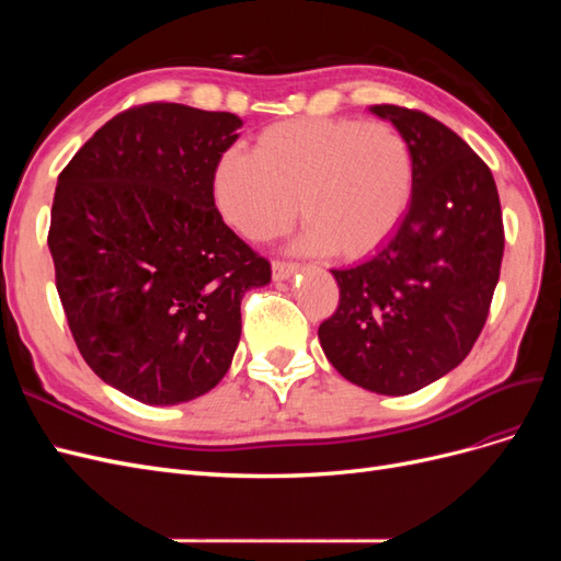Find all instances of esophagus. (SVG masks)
I'll return each mask as SVG.
<instances>
[{
  "instance_id": "obj_1",
  "label": "esophagus",
  "mask_w": 561,
  "mask_h": 561,
  "mask_svg": "<svg viewBox=\"0 0 561 561\" xmlns=\"http://www.w3.org/2000/svg\"><path fill=\"white\" fill-rule=\"evenodd\" d=\"M297 268L299 266L293 262H274V266H271V274H274V280H287L297 274Z\"/></svg>"
}]
</instances>
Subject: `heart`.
Segmentation results:
<instances>
[{"instance_id":"b5f03b06","label":"heart","mask_w":561,"mask_h":561,"mask_svg":"<svg viewBox=\"0 0 561 561\" xmlns=\"http://www.w3.org/2000/svg\"><path fill=\"white\" fill-rule=\"evenodd\" d=\"M213 194L225 222L248 241L264 243L290 229L299 203L304 250L360 257L410 208L414 154L383 122L287 118L266 126L250 154H222Z\"/></svg>"}]
</instances>
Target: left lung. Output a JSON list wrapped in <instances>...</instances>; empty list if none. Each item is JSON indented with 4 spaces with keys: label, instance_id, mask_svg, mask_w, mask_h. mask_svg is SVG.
Returning <instances> with one entry per match:
<instances>
[{
    "label": "left lung",
    "instance_id": "obj_1",
    "mask_svg": "<svg viewBox=\"0 0 561 561\" xmlns=\"http://www.w3.org/2000/svg\"><path fill=\"white\" fill-rule=\"evenodd\" d=\"M412 147L414 194L371 257L332 268L339 307L318 328L332 367L371 393L407 396L461 365L484 328L503 260L489 165L437 118L371 105Z\"/></svg>",
    "mask_w": 561,
    "mask_h": 561
}]
</instances>
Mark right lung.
<instances>
[{
  "instance_id": "add662e5",
  "label": "right lung",
  "mask_w": 561,
  "mask_h": 561,
  "mask_svg": "<svg viewBox=\"0 0 561 561\" xmlns=\"http://www.w3.org/2000/svg\"><path fill=\"white\" fill-rule=\"evenodd\" d=\"M229 112L149 103L95 130L58 175L48 250L79 353L145 404L206 396L241 339V299L271 266L215 208L239 140Z\"/></svg>"
}]
</instances>
